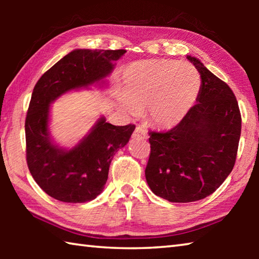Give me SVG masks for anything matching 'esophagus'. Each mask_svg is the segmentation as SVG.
<instances>
[{"instance_id":"esophagus-1","label":"esophagus","mask_w":259,"mask_h":259,"mask_svg":"<svg viewBox=\"0 0 259 259\" xmlns=\"http://www.w3.org/2000/svg\"><path fill=\"white\" fill-rule=\"evenodd\" d=\"M134 138H139V139H147V131L146 129H144L143 126L137 125L133 134Z\"/></svg>"}]
</instances>
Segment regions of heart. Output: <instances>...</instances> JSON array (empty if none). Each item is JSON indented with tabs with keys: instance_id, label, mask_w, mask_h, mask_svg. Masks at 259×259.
I'll use <instances>...</instances> for the list:
<instances>
[{
	"instance_id": "heart-1",
	"label": "heart",
	"mask_w": 259,
	"mask_h": 259,
	"mask_svg": "<svg viewBox=\"0 0 259 259\" xmlns=\"http://www.w3.org/2000/svg\"><path fill=\"white\" fill-rule=\"evenodd\" d=\"M201 78L187 63L152 59L135 63L123 74V95L120 103L130 114L148 106L155 124L177 125L196 102Z\"/></svg>"
}]
</instances>
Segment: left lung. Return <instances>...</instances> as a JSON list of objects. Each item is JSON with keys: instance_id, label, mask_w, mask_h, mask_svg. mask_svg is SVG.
Wrapping results in <instances>:
<instances>
[{"instance_id": "obj_1", "label": "left lung", "mask_w": 259, "mask_h": 259, "mask_svg": "<svg viewBox=\"0 0 259 259\" xmlns=\"http://www.w3.org/2000/svg\"><path fill=\"white\" fill-rule=\"evenodd\" d=\"M201 76L196 103L169 131H151L145 177L151 191L170 202L202 200L233 169L241 135L238 102L224 81L195 57L187 56Z\"/></svg>"}]
</instances>
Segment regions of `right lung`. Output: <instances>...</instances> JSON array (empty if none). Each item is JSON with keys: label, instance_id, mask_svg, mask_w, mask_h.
Listing matches in <instances>:
<instances>
[{"label": "right lung", "instance_id": "obj_1", "mask_svg": "<svg viewBox=\"0 0 259 259\" xmlns=\"http://www.w3.org/2000/svg\"><path fill=\"white\" fill-rule=\"evenodd\" d=\"M125 52L75 49L35 84L25 121L26 160L34 181L51 198L67 203L97 198L107 182L113 156L128 144L136 126L113 125L104 116L72 148L56 144L49 129L51 104L69 91L104 87Z\"/></svg>", "mask_w": 259, "mask_h": 259}]
</instances>
